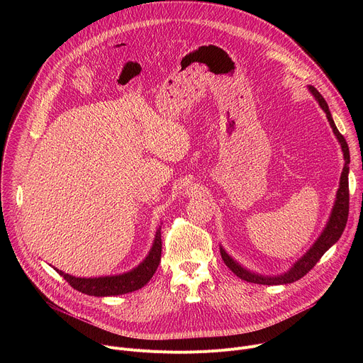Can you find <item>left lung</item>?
Here are the masks:
<instances>
[{"label":"left lung","instance_id":"obj_1","mask_svg":"<svg viewBox=\"0 0 363 363\" xmlns=\"http://www.w3.org/2000/svg\"><path fill=\"white\" fill-rule=\"evenodd\" d=\"M310 93L315 96V99L319 101L320 108L325 111L326 118L329 121L330 128L333 129L335 136L337 138L340 146H342V152H343V158H345V165H343V171L340 175V182H339V189L336 192V199H335V205L332 208L329 221L323 230V233L319 235V238L315 241V244L310 247V250L301 257L298 260L293 264V267L280 274V276H262V274H255L251 273L250 270L241 267L231 255L227 254V251L220 247L221 251V257L225 263V266L241 280L250 281V283H255V284H267V286H277V284H287V283H293L296 280H300L304 274H307L310 270L315 267V264L320 260L322 255L340 238L346 223H347V214H349V162H350V155H349V146L346 143V139L343 138V135L337 130L333 118L330 115L329 106L326 100L323 99V96L318 91L316 87L313 86H307Z\"/></svg>","mask_w":363,"mask_h":363}]
</instances>
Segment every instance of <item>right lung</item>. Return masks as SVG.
Returning a JSON list of instances; mask_svg holds the SVG:
<instances>
[{
	"mask_svg": "<svg viewBox=\"0 0 363 363\" xmlns=\"http://www.w3.org/2000/svg\"><path fill=\"white\" fill-rule=\"evenodd\" d=\"M161 252H162V240H161V227L155 235L152 248L146 255L145 260L135 267L133 270L116 274V276H105V277H74L70 274L63 273L62 270L55 269L73 289L96 297H105V296H119L132 293L135 290L142 289L157 272L160 262H161Z\"/></svg>",
	"mask_w": 363,
	"mask_h": 363,
	"instance_id": "add662e5",
	"label": "right lung"
}]
</instances>
